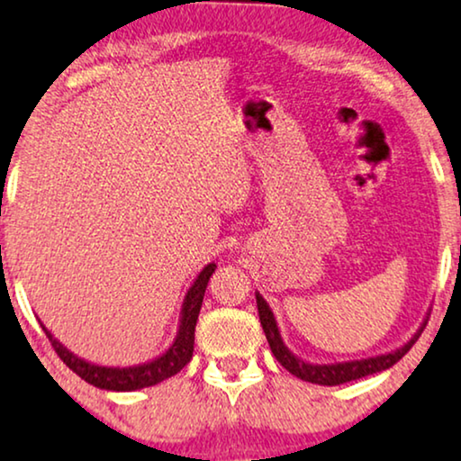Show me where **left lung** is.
Masks as SVG:
<instances>
[{"label":"left lung","mask_w":461,"mask_h":461,"mask_svg":"<svg viewBox=\"0 0 461 461\" xmlns=\"http://www.w3.org/2000/svg\"><path fill=\"white\" fill-rule=\"evenodd\" d=\"M255 297H257V310H259L263 333L267 337V343L269 348H272V354L276 356V360H278L288 373H293L294 377L303 379V382H310V384H318V385H339L346 382H354V379L373 375V373L390 369V366H394L398 360H401L402 356L413 348V343L420 339L421 330L426 329V322H428V316H426L423 318L421 327L417 329V333L411 337L404 346L392 349L388 354L371 356V358H360V360H348V363L314 365V363H308V360L299 358V356H294L291 349L285 346L278 322H276V316L272 308H269V303L261 297L259 293H255Z\"/></svg>","instance_id":"8db88e82"}]
</instances>
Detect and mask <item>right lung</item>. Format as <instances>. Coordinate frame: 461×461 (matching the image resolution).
<instances>
[{"label": "right lung", "instance_id": "right-lung-1", "mask_svg": "<svg viewBox=\"0 0 461 461\" xmlns=\"http://www.w3.org/2000/svg\"><path fill=\"white\" fill-rule=\"evenodd\" d=\"M217 266L214 263H208V266L202 269V272L195 276L194 285L189 286L185 293V299H183L181 305V316H179V330H176L175 341L170 343L168 349L164 354L156 356V358L147 360V363L132 365V366H103L95 365L90 360L79 358L67 349L63 343H60L57 337H54L50 330H48L44 324V333L48 339H50L52 348L57 349L60 360L69 366V369L88 382L90 385L101 390H112V392H134L140 388H149V385H156L164 379L173 377L179 373L183 366H185L189 360H192L194 352V333H195V322H198V314L202 308V299H204L208 280L214 274Z\"/></svg>", "mask_w": 461, "mask_h": 461}]
</instances>
